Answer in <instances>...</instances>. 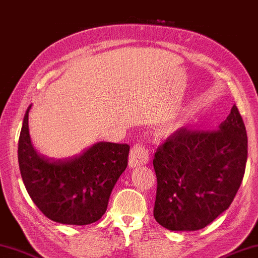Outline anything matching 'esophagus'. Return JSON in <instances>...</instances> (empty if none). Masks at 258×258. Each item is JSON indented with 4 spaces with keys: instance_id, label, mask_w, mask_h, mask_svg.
<instances>
[{
    "instance_id": "1",
    "label": "esophagus",
    "mask_w": 258,
    "mask_h": 258,
    "mask_svg": "<svg viewBox=\"0 0 258 258\" xmlns=\"http://www.w3.org/2000/svg\"><path fill=\"white\" fill-rule=\"evenodd\" d=\"M149 161V151L143 145H135L129 155V167L137 168L148 164Z\"/></svg>"
}]
</instances>
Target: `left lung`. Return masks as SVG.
I'll use <instances>...</instances> for the list:
<instances>
[{
    "label": "left lung",
    "instance_id": "left-lung-1",
    "mask_svg": "<svg viewBox=\"0 0 258 258\" xmlns=\"http://www.w3.org/2000/svg\"><path fill=\"white\" fill-rule=\"evenodd\" d=\"M246 161L247 134L236 106L217 130H177L155 154V219L175 232L206 227L233 203Z\"/></svg>",
    "mask_w": 258,
    "mask_h": 258
}]
</instances>
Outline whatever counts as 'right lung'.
I'll list each match as a JSON object with an SVG mask.
<instances>
[{
  "instance_id": "obj_1",
  "label": "right lung",
  "mask_w": 258,
  "mask_h": 258,
  "mask_svg": "<svg viewBox=\"0 0 258 258\" xmlns=\"http://www.w3.org/2000/svg\"><path fill=\"white\" fill-rule=\"evenodd\" d=\"M26 110L19 139L24 186L44 216L66 225H89L106 213L115 182L128 165L127 144H94L73 156L54 159L35 149Z\"/></svg>"
}]
</instances>
